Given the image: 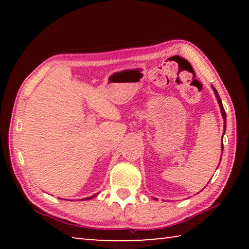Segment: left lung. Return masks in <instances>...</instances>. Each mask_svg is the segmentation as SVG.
Instances as JSON below:
<instances>
[{
    "label": "left lung",
    "instance_id": "1",
    "mask_svg": "<svg viewBox=\"0 0 249 249\" xmlns=\"http://www.w3.org/2000/svg\"><path fill=\"white\" fill-rule=\"evenodd\" d=\"M212 89H213V91H214V94H215V96H216V99H217V102H218V104H220V107H221V113H222L223 120H224V133H225V129H226V113H225V111H224V107H223V104H222V101H221V99H220V95H218L217 91L215 90V88H214V87L212 86ZM224 133H223V135H224ZM222 150H223V145H222ZM218 165H220V163H218Z\"/></svg>",
    "mask_w": 249,
    "mask_h": 249
}]
</instances>
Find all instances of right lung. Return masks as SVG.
<instances>
[{"label":"right lung","mask_w":249,"mask_h":249,"mask_svg":"<svg viewBox=\"0 0 249 249\" xmlns=\"http://www.w3.org/2000/svg\"><path fill=\"white\" fill-rule=\"evenodd\" d=\"M96 195H98V193H96ZM96 195L92 196H89V197H84V199H81V201H87V200H90V199H92V197H94Z\"/></svg>","instance_id":"1"}]
</instances>
